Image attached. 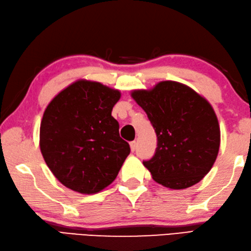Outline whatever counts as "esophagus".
Returning a JSON list of instances; mask_svg holds the SVG:
<instances>
[{
    "label": "esophagus",
    "instance_id": "esophagus-1",
    "mask_svg": "<svg viewBox=\"0 0 251 251\" xmlns=\"http://www.w3.org/2000/svg\"><path fill=\"white\" fill-rule=\"evenodd\" d=\"M130 148H131V151H132V152H134L135 149H136V142H135V141H132V142H130Z\"/></svg>",
    "mask_w": 251,
    "mask_h": 251
}]
</instances>
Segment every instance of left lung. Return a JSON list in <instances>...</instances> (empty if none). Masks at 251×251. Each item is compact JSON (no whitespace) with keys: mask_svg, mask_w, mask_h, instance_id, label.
Returning a JSON list of instances; mask_svg holds the SVG:
<instances>
[{"mask_svg":"<svg viewBox=\"0 0 251 251\" xmlns=\"http://www.w3.org/2000/svg\"><path fill=\"white\" fill-rule=\"evenodd\" d=\"M132 97L152 124L157 148L143 160L156 182L184 189L210 172L220 149V126L213 108L186 85L165 81Z\"/></svg>","mask_w":251,"mask_h":251,"instance_id":"8db88e82","label":"left lung"}]
</instances>
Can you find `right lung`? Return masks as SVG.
Listing matches in <instances>:
<instances>
[{
    "label": "right lung",
    "mask_w": 251,
    "mask_h": 251,
    "mask_svg": "<svg viewBox=\"0 0 251 251\" xmlns=\"http://www.w3.org/2000/svg\"><path fill=\"white\" fill-rule=\"evenodd\" d=\"M120 92L78 81L53 98L42 117L40 150L58 180L79 193H96L115 180L130 145L111 116Z\"/></svg>",
    "instance_id": "obj_1"
}]
</instances>
